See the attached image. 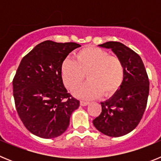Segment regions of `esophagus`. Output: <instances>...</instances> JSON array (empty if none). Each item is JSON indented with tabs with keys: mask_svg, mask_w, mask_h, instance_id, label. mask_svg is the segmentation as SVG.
I'll list each match as a JSON object with an SVG mask.
<instances>
[{
	"mask_svg": "<svg viewBox=\"0 0 161 161\" xmlns=\"http://www.w3.org/2000/svg\"><path fill=\"white\" fill-rule=\"evenodd\" d=\"M89 102H85V101H80V106H88V105H89Z\"/></svg>",
	"mask_w": 161,
	"mask_h": 161,
	"instance_id": "esophagus-1",
	"label": "esophagus"
}]
</instances>
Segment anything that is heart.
I'll use <instances>...</instances> for the list:
<instances>
[{
  "label": "heart",
  "instance_id": "obj_1",
  "mask_svg": "<svg viewBox=\"0 0 161 161\" xmlns=\"http://www.w3.org/2000/svg\"><path fill=\"white\" fill-rule=\"evenodd\" d=\"M76 59H66L61 65L64 85L75 91L85 81L88 82L76 93V96L92 99L102 96L110 97L120 89L125 78V67L119 56L109 55L103 49L86 47L76 52Z\"/></svg>",
  "mask_w": 161,
  "mask_h": 161
}]
</instances>
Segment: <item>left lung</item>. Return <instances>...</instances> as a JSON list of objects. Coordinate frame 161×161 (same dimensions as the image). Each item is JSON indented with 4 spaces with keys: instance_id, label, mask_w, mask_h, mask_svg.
<instances>
[{
    "instance_id": "left-lung-1",
    "label": "left lung",
    "mask_w": 161,
    "mask_h": 161,
    "mask_svg": "<svg viewBox=\"0 0 161 161\" xmlns=\"http://www.w3.org/2000/svg\"><path fill=\"white\" fill-rule=\"evenodd\" d=\"M99 46L110 48L122 59L125 78L117 93L101 102L102 112L93 123L104 135L119 137L133 130L143 118L149 93L148 76L140 56L124 44L107 42Z\"/></svg>"
}]
</instances>
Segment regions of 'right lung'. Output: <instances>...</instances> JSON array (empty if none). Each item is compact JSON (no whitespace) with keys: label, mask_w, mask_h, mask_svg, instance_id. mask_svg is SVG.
Masks as SVG:
<instances>
[{"label":"right lung","mask_w":161,"mask_h":161,"mask_svg":"<svg viewBox=\"0 0 161 161\" xmlns=\"http://www.w3.org/2000/svg\"><path fill=\"white\" fill-rule=\"evenodd\" d=\"M76 42L47 40L22 58L13 80L14 102L22 123L30 132L44 139L61 136L80 101L68 93L61 65Z\"/></svg>","instance_id":"right-lung-1"}]
</instances>
